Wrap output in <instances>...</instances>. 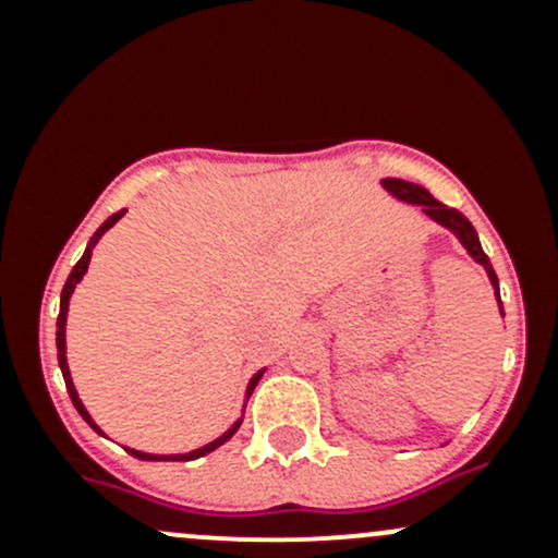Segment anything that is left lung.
<instances>
[{
  "mask_svg": "<svg viewBox=\"0 0 558 558\" xmlns=\"http://www.w3.org/2000/svg\"><path fill=\"white\" fill-rule=\"evenodd\" d=\"M380 185H384V189L393 196V199L404 202V205H421L424 216H429L432 221L440 223V227H446L448 232L456 234V240H459V243L464 245V251L470 253V256L475 258V262L481 264L483 269H486L488 280H492V286H494V296H497V302H499V313L505 315L502 300H499L497 272H494L492 262H488V256H486V253H483L475 227H472V223L466 221V218L461 216L459 210H453V207H448V205H442V202H437L435 196H432L429 191L424 189V185L408 183V180H399V178H384V180H380Z\"/></svg>",
  "mask_w": 558,
  "mask_h": 558,
  "instance_id": "left-lung-1",
  "label": "left lung"
}]
</instances>
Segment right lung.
<instances>
[{
  "label": "right lung",
  "instance_id": "add662e5",
  "mask_svg": "<svg viewBox=\"0 0 558 558\" xmlns=\"http://www.w3.org/2000/svg\"><path fill=\"white\" fill-rule=\"evenodd\" d=\"M123 213H126V210H118V213H112V216L107 218V221L102 223V227H99L97 232H94V238L88 240V245H86V251H83L81 262H77L75 267H72L70 278H66L64 289H61V307H59V318H56V351H59V367H61V375H64L66 391H70V399H72V404H75V410H77V413L83 415V421H86V424L92 426V429L97 432V435H102V437H105V432L99 429V426H97V421H94L92 415H88L86 404L81 402V397H77V388H75V384H72L70 364H66V335H64V331H66V313H70V296H72V291H75V286L81 283V280H83V275H86V269H88V262H92V251H94V245H97L99 240H102V234L107 232V229H112V227H116L118 221H121V218H123ZM262 375H264V367L258 369V373L253 375L251 380H247V388H245V404H247V399H251L253 388H256L258 380H262ZM245 404H243V413H245ZM240 424H243V415H240V418L234 421V424L229 426V429L223 432L221 437H216V440H213V442H207V446L196 448V451H189V453H143V451H134V448H126V451L132 453L134 459H143V461H194V459H199V456H207V453H213V451H216V448H221L223 442H227V440H232V435H234V432L240 429Z\"/></svg>",
  "mask_w": 558,
  "mask_h": 558
}]
</instances>
